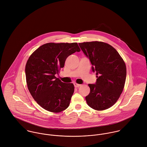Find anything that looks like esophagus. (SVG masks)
Here are the masks:
<instances>
[{"instance_id":"1","label":"esophagus","mask_w":147,"mask_h":147,"mask_svg":"<svg viewBox=\"0 0 147 147\" xmlns=\"http://www.w3.org/2000/svg\"><path fill=\"white\" fill-rule=\"evenodd\" d=\"M74 84L75 87H76V88L79 87H80V86H81L80 84H78V83H74Z\"/></svg>"}]
</instances>
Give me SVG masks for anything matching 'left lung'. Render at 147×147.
<instances>
[{
  "instance_id": "1",
  "label": "left lung",
  "mask_w": 147,
  "mask_h": 147,
  "mask_svg": "<svg viewBox=\"0 0 147 147\" xmlns=\"http://www.w3.org/2000/svg\"><path fill=\"white\" fill-rule=\"evenodd\" d=\"M79 45L89 58L98 78L95 84H88L90 92L86 97L87 104L95 110L107 109L116 103L123 91L125 64L118 52L107 43L95 41Z\"/></svg>"
}]
</instances>
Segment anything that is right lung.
Here are the masks:
<instances>
[{
	"label": "right lung",
	"instance_id": "right-lung-1",
	"mask_svg": "<svg viewBox=\"0 0 147 147\" xmlns=\"http://www.w3.org/2000/svg\"><path fill=\"white\" fill-rule=\"evenodd\" d=\"M80 49L77 43L45 44L28 58L25 68L28 89L32 98L45 109L60 112L67 109L74 92L72 83L56 78L68 56Z\"/></svg>",
	"mask_w": 147,
	"mask_h": 147
}]
</instances>
